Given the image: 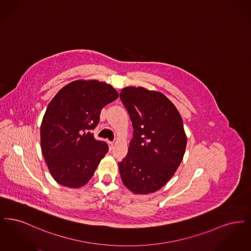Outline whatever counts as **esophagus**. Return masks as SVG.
<instances>
[{"mask_svg": "<svg viewBox=\"0 0 251 251\" xmlns=\"http://www.w3.org/2000/svg\"><path fill=\"white\" fill-rule=\"evenodd\" d=\"M108 145H109V149H110V151H112V150H113V148H114V143H113V142H108Z\"/></svg>", "mask_w": 251, "mask_h": 251, "instance_id": "34e87169", "label": "esophagus"}]
</instances>
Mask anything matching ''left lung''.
Here are the masks:
<instances>
[{"label": "left lung", "instance_id": "1", "mask_svg": "<svg viewBox=\"0 0 251 251\" xmlns=\"http://www.w3.org/2000/svg\"><path fill=\"white\" fill-rule=\"evenodd\" d=\"M120 100L133 133L126 157L119 163L124 185L135 194L161 189L184 155L186 135L177 108L166 96L143 87H126Z\"/></svg>", "mask_w": 251, "mask_h": 251}]
</instances>
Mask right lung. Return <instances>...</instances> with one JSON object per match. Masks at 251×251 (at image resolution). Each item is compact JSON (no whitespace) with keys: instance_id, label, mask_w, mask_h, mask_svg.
<instances>
[{"instance_id":"obj_1","label":"right lung","mask_w":251,"mask_h":251,"mask_svg":"<svg viewBox=\"0 0 251 251\" xmlns=\"http://www.w3.org/2000/svg\"><path fill=\"white\" fill-rule=\"evenodd\" d=\"M119 97L110 84L74 81L49 103L40 127L41 151L59 184L79 188L92 178L108 145L94 138L101 109Z\"/></svg>"}]
</instances>
